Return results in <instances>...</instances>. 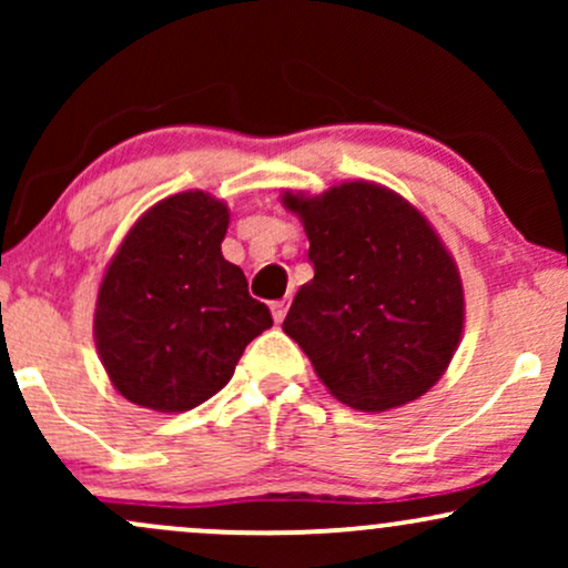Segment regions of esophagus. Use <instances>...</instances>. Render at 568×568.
<instances>
[{
	"label": "esophagus",
	"mask_w": 568,
	"mask_h": 568,
	"mask_svg": "<svg viewBox=\"0 0 568 568\" xmlns=\"http://www.w3.org/2000/svg\"><path fill=\"white\" fill-rule=\"evenodd\" d=\"M270 310H272V317H275V323H283L285 312H288V302H285V298H283V302H272Z\"/></svg>",
	"instance_id": "obj_1"
}]
</instances>
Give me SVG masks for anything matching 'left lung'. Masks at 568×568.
Masks as SVG:
<instances>
[{
  "mask_svg": "<svg viewBox=\"0 0 568 568\" xmlns=\"http://www.w3.org/2000/svg\"><path fill=\"white\" fill-rule=\"evenodd\" d=\"M283 205L302 219L315 266L283 331L328 393L379 414L435 387L459 347L465 291L425 213L374 181L285 192Z\"/></svg>",
  "mask_w": 568,
  "mask_h": 568,
  "instance_id": "1",
  "label": "left lung"
}]
</instances>
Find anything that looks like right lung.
Listing matches in <instances>:
<instances>
[{
	"instance_id": "1",
	"label": "right lung",
	"mask_w": 568,
	"mask_h": 568,
	"mask_svg": "<svg viewBox=\"0 0 568 568\" xmlns=\"http://www.w3.org/2000/svg\"><path fill=\"white\" fill-rule=\"evenodd\" d=\"M230 207L179 192L130 226L95 298L98 357L130 403L181 414L232 379L247 344L272 325L240 266L221 256Z\"/></svg>"
}]
</instances>
